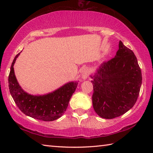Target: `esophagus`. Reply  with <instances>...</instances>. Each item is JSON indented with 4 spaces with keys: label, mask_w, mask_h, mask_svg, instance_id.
Returning a JSON list of instances; mask_svg holds the SVG:
<instances>
[{
    "label": "esophagus",
    "mask_w": 153,
    "mask_h": 153,
    "mask_svg": "<svg viewBox=\"0 0 153 153\" xmlns=\"http://www.w3.org/2000/svg\"><path fill=\"white\" fill-rule=\"evenodd\" d=\"M89 76V70L87 68H84L82 72V78L83 79H86Z\"/></svg>",
    "instance_id": "34e87169"
}]
</instances>
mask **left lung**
<instances>
[{
    "mask_svg": "<svg viewBox=\"0 0 153 153\" xmlns=\"http://www.w3.org/2000/svg\"><path fill=\"white\" fill-rule=\"evenodd\" d=\"M93 108L97 115L113 119L133 107L142 85V73L132 51L119 42L115 57L102 63L94 75Z\"/></svg>",
    "mask_w": 153,
    "mask_h": 153,
    "instance_id": "obj_1",
    "label": "left lung"
}]
</instances>
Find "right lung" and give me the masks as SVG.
<instances>
[{
	"mask_svg": "<svg viewBox=\"0 0 153 153\" xmlns=\"http://www.w3.org/2000/svg\"><path fill=\"white\" fill-rule=\"evenodd\" d=\"M19 55L13 59L9 76V91L15 104L22 113L33 119L45 121L57 120L66 111L78 82H69L44 95L28 94L19 86L15 75L13 66Z\"/></svg>",
	"mask_w": 153,
	"mask_h": 153,
	"instance_id": "add662e5",
	"label": "right lung"
}]
</instances>
